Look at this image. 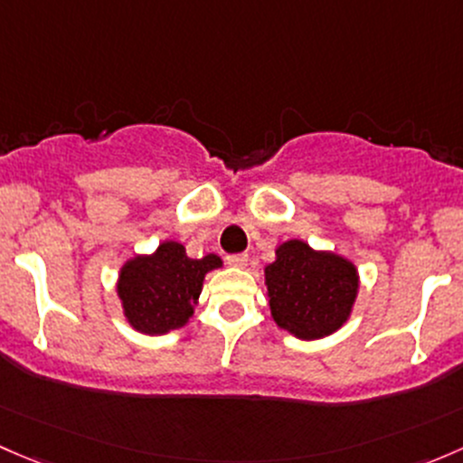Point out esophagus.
<instances>
[{
    "label": "esophagus",
    "mask_w": 463,
    "mask_h": 463,
    "mask_svg": "<svg viewBox=\"0 0 463 463\" xmlns=\"http://www.w3.org/2000/svg\"><path fill=\"white\" fill-rule=\"evenodd\" d=\"M227 263L232 267H245L247 265V254H230L227 256Z\"/></svg>",
    "instance_id": "1"
}]
</instances>
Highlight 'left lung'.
<instances>
[{"label": "left lung", "mask_w": 463, "mask_h": 463, "mask_svg": "<svg viewBox=\"0 0 463 463\" xmlns=\"http://www.w3.org/2000/svg\"><path fill=\"white\" fill-rule=\"evenodd\" d=\"M271 317L298 338L332 335L350 317L359 289L354 265L303 241H288L265 267Z\"/></svg>", "instance_id": "obj_1"}]
</instances>
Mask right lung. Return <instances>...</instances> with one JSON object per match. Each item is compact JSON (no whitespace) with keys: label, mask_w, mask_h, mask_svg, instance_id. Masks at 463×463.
Masks as SVG:
<instances>
[{"label":"right lung","mask_w":463,"mask_h":463,"mask_svg":"<svg viewBox=\"0 0 463 463\" xmlns=\"http://www.w3.org/2000/svg\"><path fill=\"white\" fill-rule=\"evenodd\" d=\"M216 267H221L216 254L189 259L174 241L162 242L156 254L128 260L118 283L128 323L145 335L183 327L194 314L204 274Z\"/></svg>","instance_id":"obj_1"}]
</instances>
